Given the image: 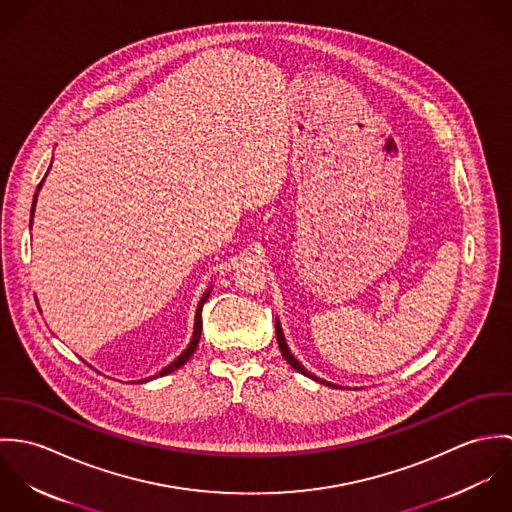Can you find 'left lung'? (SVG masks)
<instances>
[{
	"mask_svg": "<svg viewBox=\"0 0 512 512\" xmlns=\"http://www.w3.org/2000/svg\"><path fill=\"white\" fill-rule=\"evenodd\" d=\"M276 337H278V345H280V351H282L284 359H286V361H288V363H290L297 372H301V374H305V376H309V378H313V380H317V382H321V384H327V386H331V388H337V384L325 382V380L317 378L315 374H311L309 370H305V366L301 365V363L293 357L292 353H290V349H288V343H286V337H284V333H282V325H280V321H278V319H276Z\"/></svg>",
	"mask_w": 512,
	"mask_h": 512,
	"instance_id": "8db88e82",
	"label": "left lung"
}]
</instances>
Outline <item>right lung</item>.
Wrapping results in <instances>:
<instances>
[{
    "label": "right lung",
    "instance_id": "obj_1",
    "mask_svg": "<svg viewBox=\"0 0 512 512\" xmlns=\"http://www.w3.org/2000/svg\"><path fill=\"white\" fill-rule=\"evenodd\" d=\"M41 185H43V181L39 183V187H37V191L41 189ZM35 203H37V193H35V199H33V207H31V222H33V211H35ZM211 290H213V286L207 290V292L203 293V297H201V301H199V305H197V313H195V329H193V337H191V343L187 345V349L171 363V365L165 366V368H161L155 376H149V378H142V380H134V384L138 382V384H144L147 380H151V378H157V376H165V374H169V372H173V370H177V368H181V366L185 365L189 359H191V355L195 353V349H197V345H199V339H201V331H203V317H201V311H203V305H205V301L209 299V295H211Z\"/></svg>",
    "mask_w": 512,
    "mask_h": 512
}]
</instances>
